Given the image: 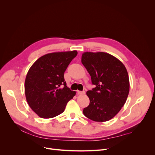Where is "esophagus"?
Here are the masks:
<instances>
[{
    "instance_id": "1",
    "label": "esophagus",
    "mask_w": 155,
    "mask_h": 155,
    "mask_svg": "<svg viewBox=\"0 0 155 155\" xmlns=\"http://www.w3.org/2000/svg\"><path fill=\"white\" fill-rule=\"evenodd\" d=\"M77 94L78 95H83V94H85V91H78L77 92Z\"/></svg>"
}]
</instances>
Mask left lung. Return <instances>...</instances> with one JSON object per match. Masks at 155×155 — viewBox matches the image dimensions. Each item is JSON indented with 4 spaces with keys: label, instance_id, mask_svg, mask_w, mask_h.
<instances>
[{
    "label": "left lung",
    "instance_id": "1",
    "mask_svg": "<svg viewBox=\"0 0 155 155\" xmlns=\"http://www.w3.org/2000/svg\"><path fill=\"white\" fill-rule=\"evenodd\" d=\"M81 63L95 87L87 92L90 104L83 112L87 118L104 122L118 113L129 92V75L124 64L105 52H84Z\"/></svg>",
    "mask_w": 155,
    "mask_h": 155
}]
</instances>
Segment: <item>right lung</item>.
I'll return each mask as SVG.
<instances>
[{
    "label": "right lung",
    "instance_id": "add662e5",
    "mask_svg": "<svg viewBox=\"0 0 155 155\" xmlns=\"http://www.w3.org/2000/svg\"><path fill=\"white\" fill-rule=\"evenodd\" d=\"M78 54L76 50L41 56L27 73L25 91L31 109L42 118H51L64 112L67 103L76 95L67 87L64 73ZM63 85V88L60 87Z\"/></svg>",
    "mask_w": 155,
    "mask_h": 155
}]
</instances>
